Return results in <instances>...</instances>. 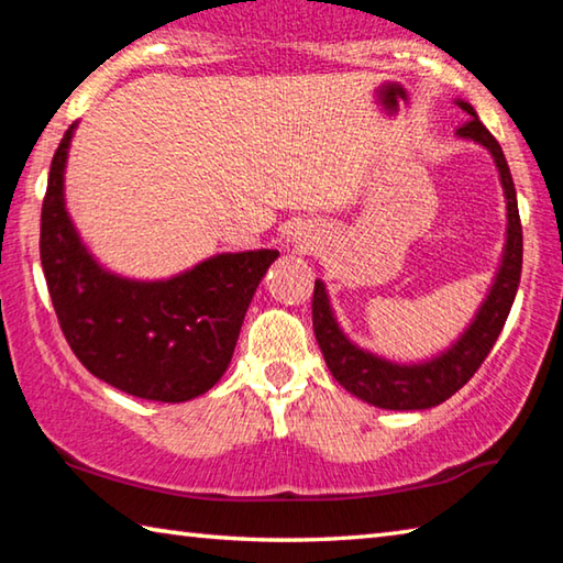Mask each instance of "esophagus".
Returning <instances> with one entry per match:
<instances>
[{"label":"esophagus","mask_w":563,"mask_h":563,"mask_svg":"<svg viewBox=\"0 0 563 563\" xmlns=\"http://www.w3.org/2000/svg\"><path fill=\"white\" fill-rule=\"evenodd\" d=\"M316 241H318V238L312 235V233L308 231V228H298V231L292 233V243L298 245V247H305V251H308V247L316 245Z\"/></svg>","instance_id":"esophagus-1"}]
</instances>
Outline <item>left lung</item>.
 Masks as SVG:
<instances>
[{
    "instance_id": "left-lung-1",
    "label": "left lung",
    "mask_w": 563,
    "mask_h": 563,
    "mask_svg": "<svg viewBox=\"0 0 563 563\" xmlns=\"http://www.w3.org/2000/svg\"><path fill=\"white\" fill-rule=\"evenodd\" d=\"M454 103L470 117L464 126L456 129V139L472 141V144H479L489 151L494 166L499 170L504 201H507V238H504L499 268L494 273L489 290L484 295L479 308H476L470 325L464 328L462 335L450 347L437 352V355L417 362H397L377 355L367 347H360L357 342H352L345 335L335 310H332L325 283L320 278L316 280V292H312V330H316V340L332 377L350 395L379 409L412 412V409H430L450 399L456 389L470 383L484 357L489 355L504 322L509 318L514 298H517L523 243L511 170L497 139L476 117L472 103L462 99H456Z\"/></svg>"
}]
</instances>
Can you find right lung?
Segmentation results:
<instances>
[{
    "mask_svg": "<svg viewBox=\"0 0 563 563\" xmlns=\"http://www.w3.org/2000/svg\"><path fill=\"white\" fill-rule=\"evenodd\" d=\"M79 123L52 158L42 268L66 342L93 377L154 402L206 395L231 365L243 318L278 251L216 253L161 280L123 278L93 258L66 211L64 174Z\"/></svg>",
    "mask_w": 563,
    "mask_h": 563,
    "instance_id": "add662e5",
    "label": "right lung"
}]
</instances>
